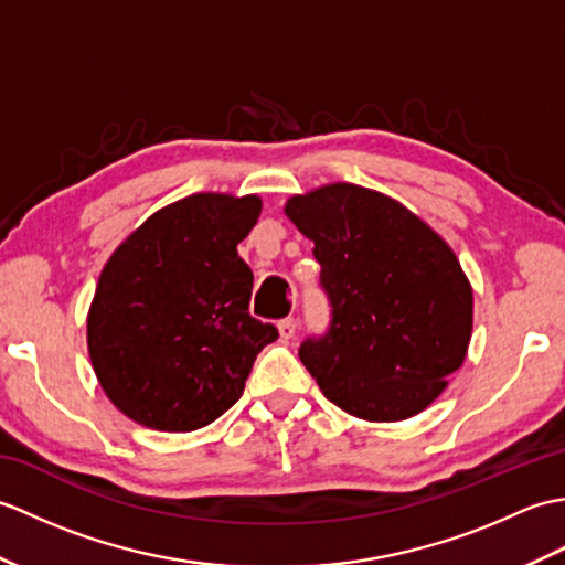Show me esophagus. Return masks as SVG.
<instances>
[{
	"mask_svg": "<svg viewBox=\"0 0 565 565\" xmlns=\"http://www.w3.org/2000/svg\"><path fill=\"white\" fill-rule=\"evenodd\" d=\"M279 334L281 340H294L296 338V320L294 318H286L279 322Z\"/></svg>",
	"mask_w": 565,
	"mask_h": 565,
	"instance_id": "1",
	"label": "esophagus"
}]
</instances>
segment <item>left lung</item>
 I'll return each instance as SVG.
<instances>
[{
    "label": "left lung",
    "instance_id": "1",
    "mask_svg": "<svg viewBox=\"0 0 565 565\" xmlns=\"http://www.w3.org/2000/svg\"><path fill=\"white\" fill-rule=\"evenodd\" d=\"M284 213L313 239L332 306L326 338L298 352L320 391L366 423L423 413L473 330L471 281L447 239L401 201L347 182L296 194Z\"/></svg>",
    "mask_w": 565,
    "mask_h": 565
}]
</instances>
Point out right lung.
Returning <instances> with one entry per match:
<instances>
[{"mask_svg": "<svg viewBox=\"0 0 565 565\" xmlns=\"http://www.w3.org/2000/svg\"><path fill=\"white\" fill-rule=\"evenodd\" d=\"M259 213L257 194H191L154 211L104 264L87 313L89 359L106 398L134 423L211 425L279 338L249 316L255 276L237 255Z\"/></svg>", "mask_w": 565, "mask_h": 565, "instance_id": "add662e5", "label": "right lung"}]
</instances>
